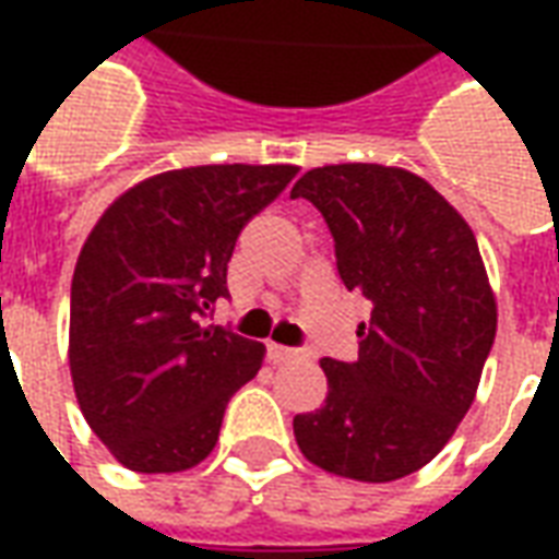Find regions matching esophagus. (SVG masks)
Returning <instances> with one entry per match:
<instances>
[{
    "mask_svg": "<svg viewBox=\"0 0 559 559\" xmlns=\"http://www.w3.org/2000/svg\"><path fill=\"white\" fill-rule=\"evenodd\" d=\"M266 353L272 362H290V359H299L302 350H296V347H284V344H275V341H269Z\"/></svg>",
    "mask_w": 559,
    "mask_h": 559,
    "instance_id": "34e87169",
    "label": "esophagus"
}]
</instances>
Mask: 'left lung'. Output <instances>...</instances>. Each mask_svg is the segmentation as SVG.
<instances>
[{
  "instance_id": "1",
  "label": "left lung",
  "mask_w": 559,
  "mask_h": 559,
  "mask_svg": "<svg viewBox=\"0 0 559 559\" xmlns=\"http://www.w3.org/2000/svg\"><path fill=\"white\" fill-rule=\"evenodd\" d=\"M335 239L347 290L371 302L359 359H323V407L293 419L302 455L356 481L425 467L455 433L497 335V302L469 224L421 176L329 164L293 185Z\"/></svg>"
}]
</instances>
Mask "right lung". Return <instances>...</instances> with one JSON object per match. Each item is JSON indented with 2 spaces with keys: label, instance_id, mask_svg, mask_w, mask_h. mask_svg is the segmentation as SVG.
<instances>
[{
  "label": "right lung",
  "instance_id": "right-lung-1",
  "mask_svg": "<svg viewBox=\"0 0 559 559\" xmlns=\"http://www.w3.org/2000/svg\"><path fill=\"white\" fill-rule=\"evenodd\" d=\"M293 164H206L116 197L74 266L68 362L110 455L134 473H182L218 443L227 401L266 347L203 317L227 293L236 239L290 185Z\"/></svg>",
  "mask_w": 559,
  "mask_h": 559
}]
</instances>
